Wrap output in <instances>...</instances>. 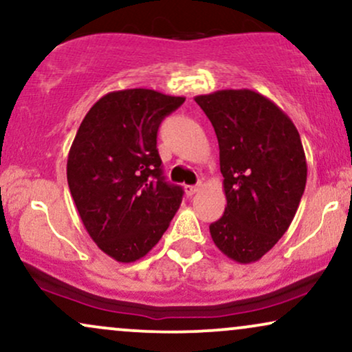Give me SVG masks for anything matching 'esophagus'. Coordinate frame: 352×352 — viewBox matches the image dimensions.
Listing matches in <instances>:
<instances>
[{
  "label": "esophagus",
  "mask_w": 352,
  "mask_h": 352,
  "mask_svg": "<svg viewBox=\"0 0 352 352\" xmlns=\"http://www.w3.org/2000/svg\"><path fill=\"white\" fill-rule=\"evenodd\" d=\"M197 192H198V185H187V187H185V193H187L188 197H193Z\"/></svg>",
  "instance_id": "esophagus-1"
}]
</instances>
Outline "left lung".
Returning <instances> with one entry per match:
<instances>
[{"instance_id": "1", "label": "left lung", "mask_w": 352, "mask_h": 352, "mask_svg": "<svg viewBox=\"0 0 352 352\" xmlns=\"http://www.w3.org/2000/svg\"><path fill=\"white\" fill-rule=\"evenodd\" d=\"M219 146L226 208L210 224L224 256L251 264L289 230L305 192L307 159L292 120L274 101L248 90L195 96Z\"/></svg>"}]
</instances>
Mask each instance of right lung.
Here are the masks:
<instances>
[{"label":"right lung","instance_id":"right-lung-1","mask_svg":"<svg viewBox=\"0 0 352 352\" xmlns=\"http://www.w3.org/2000/svg\"><path fill=\"white\" fill-rule=\"evenodd\" d=\"M184 101L147 88L107 93L72 142V198L90 238L114 261L146 256L179 210L184 190L164 179L157 131Z\"/></svg>","mask_w":352,"mask_h":352}]
</instances>
